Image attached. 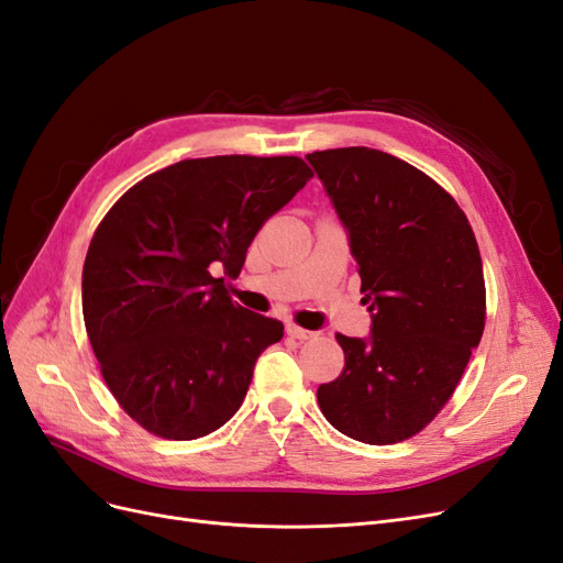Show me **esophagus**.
<instances>
[{"label": "esophagus", "instance_id": "esophagus-1", "mask_svg": "<svg viewBox=\"0 0 563 563\" xmlns=\"http://www.w3.org/2000/svg\"><path fill=\"white\" fill-rule=\"evenodd\" d=\"M286 333L291 335V338H296V340H312V338H317V333H314V331L300 329V327H296V323H288V327H286Z\"/></svg>", "mask_w": 563, "mask_h": 563}]
</instances>
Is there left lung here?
<instances>
[{
  "label": "left lung",
  "mask_w": 563,
  "mask_h": 563,
  "mask_svg": "<svg viewBox=\"0 0 563 563\" xmlns=\"http://www.w3.org/2000/svg\"><path fill=\"white\" fill-rule=\"evenodd\" d=\"M350 232L371 338L335 333L345 368L317 401L338 432L373 446L411 439L463 378L486 323L479 246L457 201L380 150L308 155Z\"/></svg>",
  "instance_id": "left-lung-1"
}]
</instances>
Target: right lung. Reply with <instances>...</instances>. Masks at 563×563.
<instances>
[{
    "label": "right lung",
    "mask_w": 563,
    "mask_h": 563,
    "mask_svg": "<svg viewBox=\"0 0 563 563\" xmlns=\"http://www.w3.org/2000/svg\"><path fill=\"white\" fill-rule=\"evenodd\" d=\"M300 157L183 159L100 220L81 272L84 327L117 404L143 430L190 441L240 411L284 323L232 302L225 277L269 216L312 178Z\"/></svg>",
    "instance_id": "obj_1"
}]
</instances>
